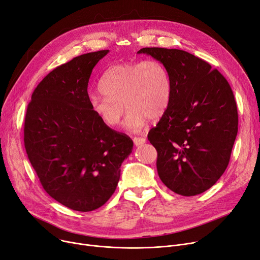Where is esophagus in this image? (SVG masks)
<instances>
[{"mask_svg":"<svg viewBox=\"0 0 260 260\" xmlns=\"http://www.w3.org/2000/svg\"><path fill=\"white\" fill-rule=\"evenodd\" d=\"M133 143L135 146H141L146 143V139L144 137H133Z\"/></svg>","mask_w":260,"mask_h":260,"instance_id":"34e87169","label":"esophagus"}]
</instances>
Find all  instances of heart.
Segmentation results:
<instances>
[{"label": "heart", "mask_w": 260, "mask_h": 260, "mask_svg": "<svg viewBox=\"0 0 260 260\" xmlns=\"http://www.w3.org/2000/svg\"><path fill=\"white\" fill-rule=\"evenodd\" d=\"M104 95L89 99L90 109L108 127H115L126 108L125 126L137 131L149 120L159 118L171 98V79L166 67L156 59L125 62L111 66L100 81Z\"/></svg>", "instance_id": "b5f03b06"}]
</instances>
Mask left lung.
<instances>
[{"mask_svg":"<svg viewBox=\"0 0 260 260\" xmlns=\"http://www.w3.org/2000/svg\"><path fill=\"white\" fill-rule=\"evenodd\" d=\"M171 79L169 106L148 140L157 151L159 178L171 191L194 196L225 171L238 131L233 91L224 76L187 51L143 48Z\"/></svg>","mask_w":260,"mask_h":260,"instance_id":"left-lung-1","label":"left lung"}]
</instances>
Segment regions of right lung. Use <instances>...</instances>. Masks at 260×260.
<instances>
[{"instance_id": "obj_1", "label": "right lung", "mask_w": 260, "mask_h": 260, "mask_svg": "<svg viewBox=\"0 0 260 260\" xmlns=\"http://www.w3.org/2000/svg\"><path fill=\"white\" fill-rule=\"evenodd\" d=\"M109 50L82 54L53 69L28 104L24 145L44 190L80 212L102 207L114 193L133 142L90 109L91 72Z\"/></svg>"}]
</instances>
